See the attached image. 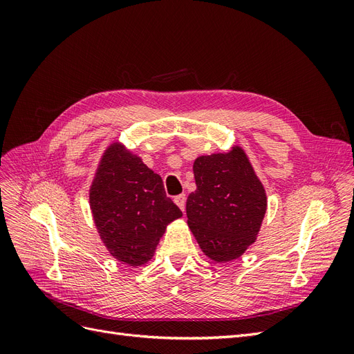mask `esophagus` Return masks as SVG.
Here are the masks:
<instances>
[{
	"instance_id": "1",
	"label": "esophagus",
	"mask_w": 354,
	"mask_h": 354,
	"mask_svg": "<svg viewBox=\"0 0 354 354\" xmlns=\"http://www.w3.org/2000/svg\"><path fill=\"white\" fill-rule=\"evenodd\" d=\"M174 202L177 203V207L185 212V209H186V196L185 195H178V196L174 198Z\"/></svg>"
}]
</instances>
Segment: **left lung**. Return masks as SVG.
Returning a JSON list of instances; mask_svg holds the SVG:
<instances>
[{
	"instance_id": "obj_1",
	"label": "left lung",
	"mask_w": 354,
	"mask_h": 354,
	"mask_svg": "<svg viewBox=\"0 0 354 354\" xmlns=\"http://www.w3.org/2000/svg\"><path fill=\"white\" fill-rule=\"evenodd\" d=\"M196 190L186 202L189 229L201 250L217 263L232 261L248 250L267 209L266 190L245 151L198 156Z\"/></svg>"
}]
</instances>
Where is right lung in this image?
Instances as JSON below:
<instances>
[{
	"label": "right lung",
	"instance_id": "right-lung-1",
	"mask_svg": "<svg viewBox=\"0 0 354 354\" xmlns=\"http://www.w3.org/2000/svg\"><path fill=\"white\" fill-rule=\"evenodd\" d=\"M90 208L106 250L133 267L152 259L168 224L183 216L167 198L160 176L118 142L100 159Z\"/></svg>",
	"mask_w": 354,
	"mask_h": 354
}]
</instances>
